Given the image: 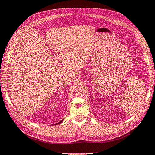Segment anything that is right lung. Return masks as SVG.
Wrapping results in <instances>:
<instances>
[{"label":"right lung","mask_w":155,"mask_h":155,"mask_svg":"<svg viewBox=\"0 0 155 155\" xmlns=\"http://www.w3.org/2000/svg\"><path fill=\"white\" fill-rule=\"evenodd\" d=\"M62 121H63V120H61V122H58V123H57V124H60V123H61V122H62Z\"/></svg>","instance_id":"obj_1"}]
</instances>
